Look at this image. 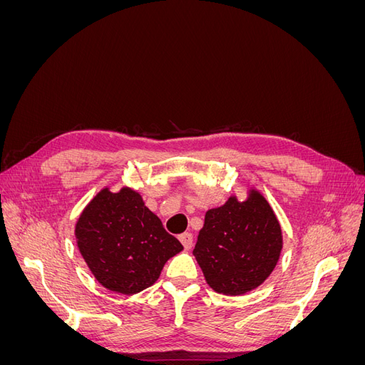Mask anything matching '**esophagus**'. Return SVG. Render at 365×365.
<instances>
[{
	"label": "esophagus",
	"instance_id": "1",
	"mask_svg": "<svg viewBox=\"0 0 365 365\" xmlns=\"http://www.w3.org/2000/svg\"><path fill=\"white\" fill-rule=\"evenodd\" d=\"M180 240H181V244H182V247L185 250H190L192 248V245H193V236H192V233H182L180 236Z\"/></svg>",
	"mask_w": 365,
	"mask_h": 365
}]
</instances>
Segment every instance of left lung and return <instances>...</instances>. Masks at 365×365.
I'll return each mask as SVG.
<instances>
[{"mask_svg": "<svg viewBox=\"0 0 365 365\" xmlns=\"http://www.w3.org/2000/svg\"><path fill=\"white\" fill-rule=\"evenodd\" d=\"M283 235L272 207L257 189L247 200L231 195L208 210L193 256L207 284L224 295H244L267 280L280 259Z\"/></svg>", "mask_w": 365, "mask_h": 365, "instance_id": "left-lung-1", "label": "left lung"}]
</instances>
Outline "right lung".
I'll use <instances>...</instances> for the list:
<instances>
[{"instance_id":"obj_1","label":"right lung","mask_w":365,"mask_h":365,"mask_svg":"<svg viewBox=\"0 0 365 365\" xmlns=\"http://www.w3.org/2000/svg\"><path fill=\"white\" fill-rule=\"evenodd\" d=\"M74 236L96 280L125 295L152 286L165 262L182 251L130 187L98 192L77 219Z\"/></svg>"}]
</instances>
